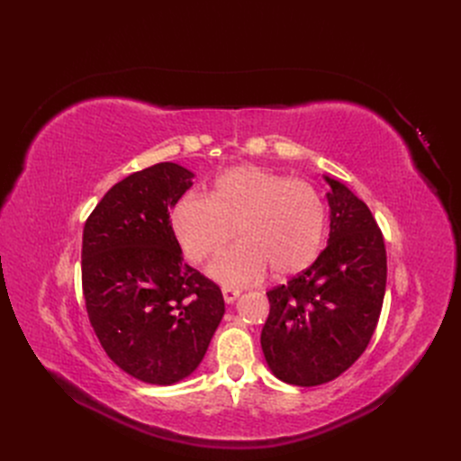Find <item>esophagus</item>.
I'll return each instance as SVG.
<instances>
[{
    "mask_svg": "<svg viewBox=\"0 0 461 461\" xmlns=\"http://www.w3.org/2000/svg\"><path fill=\"white\" fill-rule=\"evenodd\" d=\"M222 295H224V301L230 304V303H233V301H237V299H239V295H240V289H235V287H224V289H222Z\"/></svg>",
    "mask_w": 461,
    "mask_h": 461,
    "instance_id": "34e87169",
    "label": "esophagus"
}]
</instances>
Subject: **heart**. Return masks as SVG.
<instances>
[{
  "label": "heart",
  "instance_id": "heart-1",
  "mask_svg": "<svg viewBox=\"0 0 461 461\" xmlns=\"http://www.w3.org/2000/svg\"><path fill=\"white\" fill-rule=\"evenodd\" d=\"M172 230L185 258L202 263L233 235L240 243L218 254L207 273L224 285L306 271L323 249L327 211L320 192L261 166H235L205 196L186 194L172 211Z\"/></svg>",
  "mask_w": 461,
  "mask_h": 461
}]
</instances>
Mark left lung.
<instances>
[{"label":"left lung","mask_w":461,"mask_h":461,"mask_svg":"<svg viewBox=\"0 0 461 461\" xmlns=\"http://www.w3.org/2000/svg\"><path fill=\"white\" fill-rule=\"evenodd\" d=\"M323 179L327 247L304 273L267 292L271 310L261 330L269 370L299 386L336 379L365 353L386 285L384 240L368 205L344 183Z\"/></svg>","instance_id":"1"}]
</instances>
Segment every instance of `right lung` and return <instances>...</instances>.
Masks as SVG:
<instances>
[{"label": "right lung", "mask_w": 461, "mask_h": 461, "mask_svg": "<svg viewBox=\"0 0 461 461\" xmlns=\"http://www.w3.org/2000/svg\"><path fill=\"white\" fill-rule=\"evenodd\" d=\"M192 179L174 162L145 167L113 185L84 226L91 327L121 370L151 384L196 372L226 312L221 287L183 261L169 221Z\"/></svg>", "instance_id": "add662e5"}]
</instances>
